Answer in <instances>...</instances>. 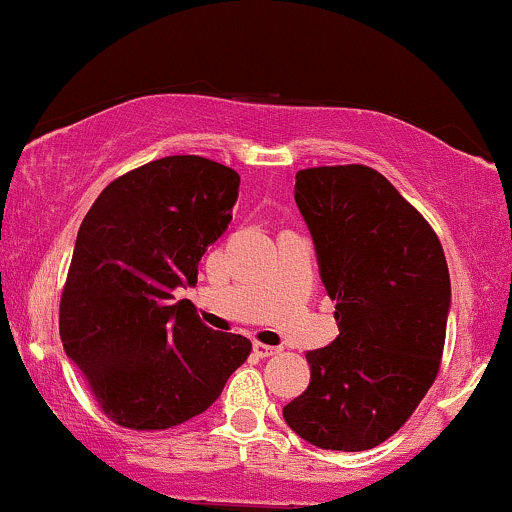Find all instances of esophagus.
I'll list each match as a JSON object with an SVG mask.
<instances>
[{
  "label": "esophagus",
  "mask_w": 512,
  "mask_h": 512,
  "mask_svg": "<svg viewBox=\"0 0 512 512\" xmlns=\"http://www.w3.org/2000/svg\"><path fill=\"white\" fill-rule=\"evenodd\" d=\"M252 351H255V356L269 358V356L279 354L281 349H276V346H267V344H262V342H255V344H252Z\"/></svg>",
  "instance_id": "1"
}]
</instances>
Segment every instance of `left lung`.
<instances>
[{"mask_svg": "<svg viewBox=\"0 0 512 512\" xmlns=\"http://www.w3.org/2000/svg\"><path fill=\"white\" fill-rule=\"evenodd\" d=\"M293 190L339 337L305 354L310 385L284 419L322 450H370L404 426L438 375L450 310L443 245L368 166L298 170Z\"/></svg>", "mask_w": 512, "mask_h": 512, "instance_id": "obj_1", "label": "left lung"}]
</instances>
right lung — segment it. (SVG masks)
<instances>
[{"mask_svg":"<svg viewBox=\"0 0 512 512\" xmlns=\"http://www.w3.org/2000/svg\"><path fill=\"white\" fill-rule=\"evenodd\" d=\"M240 175L202 156H166L110 182L76 236L60 337L98 407L134 431H166L207 411L250 356L192 303L197 264L231 223Z\"/></svg>","mask_w":512,"mask_h":512,"instance_id":"obj_1","label":"right lung"}]
</instances>
